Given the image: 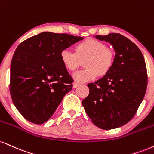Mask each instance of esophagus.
<instances>
[{"instance_id": "esophagus-1", "label": "esophagus", "mask_w": 154, "mask_h": 154, "mask_svg": "<svg viewBox=\"0 0 154 154\" xmlns=\"http://www.w3.org/2000/svg\"><path fill=\"white\" fill-rule=\"evenodd\" d=\"M79 85V84H78V83H77V82H74L73 83V88H77V87H78Z\"/></svg>"}]
</instances>
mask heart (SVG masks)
Wrapping results in <instances>:
<instances>
[{
  "mask_svg": "<svg viewBox=\"0 0 154 154\" xmlns=\"http://www.w3.org/2000/svg\"><path fill=\"white\" fill-rule=\"evenodd\" d=\"M61 62L69 71H74L85 60L87 69L74 73L73 78L76 82L85 83L92 81L98 75H104L109 72L114 63L115 54L107 48L104 42L95 39H88L75 46V52L63 49L60 53Z\"/></svg>",
  "mask_w": 154,
  "mask_h": 154,
  "instance_id": "obj_1",
  "label": "heart"
}]
</instances>
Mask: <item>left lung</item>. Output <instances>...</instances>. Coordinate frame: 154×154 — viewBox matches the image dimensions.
Listing matches in <instances>:
<instances>
[{"label":"left lung","instance_id":"1","mask_svg":"<svg viewBox=\"0 0 154 154\" xmlns=\"http://www.w3.org/2000/svg\"><path fill=\"white\" fill-rule=\"evenodd\" d=\"M95 37L110 42L116 54L106 75L88 85L90 93L82 104L96 126L110 130L134 117L146 94L147 70L140 50L125 36L112 33Z\"/></svg>","mask_w":154,"mask_h":154}]
</instances>
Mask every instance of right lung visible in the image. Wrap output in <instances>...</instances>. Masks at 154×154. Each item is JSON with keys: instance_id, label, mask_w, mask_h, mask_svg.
<instances>
[{"instance_id": "1", "label": "right lung", "mask_w": 154, "mask_h": 154, "mask_svg": "<svg viewBox=\"0 0 154 154\" xmlns=\"http://www.w3.org/2000/svg\"><path fill=\"white\" fill-rule=\"evenodd\" d=\"M83 38L43 32L18 46L11 64L10 93L25 119L43 124L72 90L74 80L61 62L60 53Z\"/></svg>"}]
</instances>
